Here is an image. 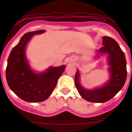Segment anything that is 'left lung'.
I'll return each mask as SVG.
<instances>
[{"label": "left lung", "instance_id": "left-lung-1", "mask_svg": "<svg viewBox=\"0 0 132 132\" xmlns=\"http://www.w3.org/2000/svg\"><path fill=\"white\" fill-rule=\"evenodd\" d=\"M102 38L103 46L98 52L100 54H108L110 77L107 83L94 89H86L80 84L78 70H77L75 77V84L81 96L93 103H103L110 100L123 88L127 77L126 61L123 50L113 38L108 36Z\"/></svg>", "mask_w": 132, "mask_h": 132}]
</instances>
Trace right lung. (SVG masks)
<instances>
[{"label": "right lung", "mask_w": 132, "mask_h": 132, "mask_svg": "<svg viewBox=\"0 0 132 132\" xmlns=\"http://www.w3.org/2000/svg\"><path fill=\"white\" fill-rule=\"evenodd\" d=\"M44 32L39 30L25 34L12 49L7 59L6 77L9 88L20 98L30 103L46 100L66 68L64 65L50 67L45 72L36 73L29 66L25 56L27 45L34 34Z\"/></svg>", "instance_id": "right-lung-1"}]
</instances>
